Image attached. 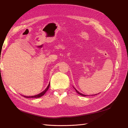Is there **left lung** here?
<instances>
[{"mask_svg":"<svg viewBox=\"0 0 128 128\" xmlns=\"http://www.w3.org/2000/svg\"><path fill=\"white\" fill-rule=\"evenodd\" d=\"M75 90H76V92H77V93H78V94H79L81 95V96H85H85H86V95H85V94H81V93H80V92H78V91L76 89H75Z\"/></svg>","mask_w":128,"mask_h":128,"instance_id":"8db88e82","label":"left lung"}]
</instances>
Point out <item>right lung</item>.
Listing matches in <instances>:
<instances>
[{
    "instance_id": "1",
    "label": "right lung",
    "mask_w": 128,
    "mask_h": 128,
    "mask_svg": "<svg viewBox=\"0 0 128 128\" xmlns=\"http://www.w3.org/2000/svg\"><path fill=\"white\" fill-rule=\"evenodd\" d=\"M50 83L49 84V85H48L47 88H46L44 91H43V92H42L41 93H40V94H37V95H35V96H24V97H26V98H39V97H42V96H43V95L44 94L46 93V92L47 91V90H48L49 88H50Z\"/></svg>"
}]
</instances>
